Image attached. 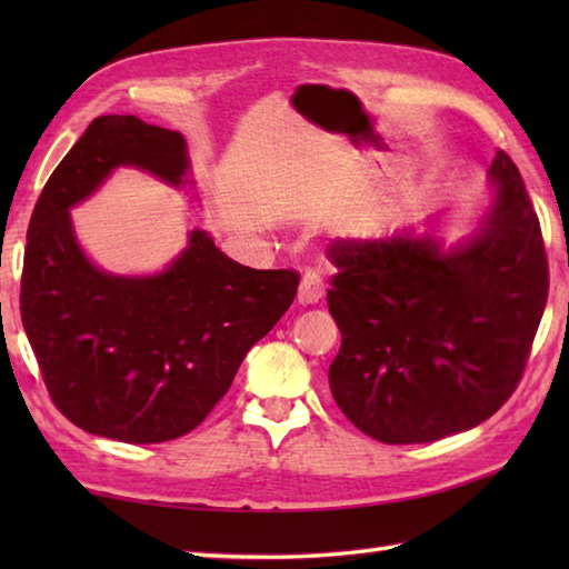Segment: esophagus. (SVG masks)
I'll list each match as a JSON object with an SVG mask.
<instances>
[{"label": "esophagus", "mask_w": 569, "mask_h": 569, "mask_svg": "<svg viewBox=\"0 0 569 569\" xmlns=\"http://www.w3.org/2000/svg\"><path fill=\"white\" fill-rule=\"evenodd\" d=\"M325 296V283L318 273L308 271L303 278H300V286H298V303L303 306H312L318 303V300Z\"/></svg>", "instance_id": "34e87169"}]
</instances>
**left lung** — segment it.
<instances>
[{"label":"left lung","mask_w":569,"mask_h":569,"mask_svg":"<svg viewBox=\"0 0 569 569\" xmlns=\"http://www.w3.org/2000/svg\"><path fill=\"white\" fill-rule=\"evenodd\" d=\"M491 212L465 244L426 234L337 239L328 306L342 347L330 391L369 438L416 445L491 418L523 377L548 300L538 214L497 151Z\"/></svg>","instance_id":"8db88e82"}]
</instances>
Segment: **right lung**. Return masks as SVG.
Instances as JSON below:
<instances>
[{
  "instance_id": "add662e5",
  "label": "right lung",
  "mask_w": 569,
  "mask_h": 569,
  "mask_svg": "<svg viewBox=\"0 0 569 569\" xmlns=\"http://www.w3.org/2000/svg\"><path fill=\"white\" fill-rule=\"evenodd\" d=\"M117 166L180 186L186 139L134 114L92 119L33 208L21 322L51 401L70 422L119 442H166L210 416L241 359L291 308L300 276L241 266L200 229L163 273L100 271L78 247L68 210Z\"/></svg>"
}]
</instances>
